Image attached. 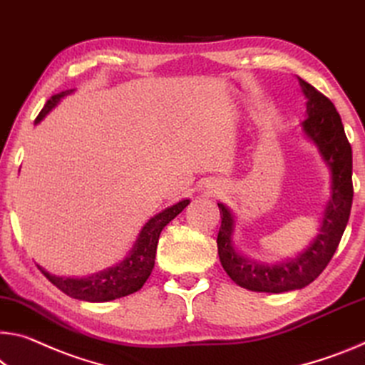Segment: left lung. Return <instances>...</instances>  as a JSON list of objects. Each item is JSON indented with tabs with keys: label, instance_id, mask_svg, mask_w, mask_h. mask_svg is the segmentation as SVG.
<instances>
[{
	"label": "left lung",
	"instance_id": "8db88e82",
	"mask_svg": "<svg viewBox=\"0 0 365 365\" xmlns=\"http://www.w3.org/2000/svg\"><path fill=\"white\" fill-rule=\"evenodd\" d=\"M299 84L307 99V118L302 121V131L315 144L331 172L329 200L314 242L296 258H289L276 264L257 263L255 259L247 258L237 250L232 242L234 214L225 205L217 203L222 219L217 234L219 259L230 279L248 291L279 294L309 286L322 274L333 258L349 221L354 193L352 149L346 138L344 126L328 97L304 79L299 78Z\"/></svg>",
	"mask_w": 365,
	"mask_h": 365
}]
</instances>
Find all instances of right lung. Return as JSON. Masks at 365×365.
Segmentation results:
<instances>
[{
    "label": "right lung",
    "instance_id": "1",
    "mask_svg": "<svg viewBox=\"0 0 365 365\" xmlns=\"http://www.w3.org/2000/svg\"><path fill=\"white\" fill-rule=\"evenodd\" d=\"M73 91L74 89L63 91L47 101V103H45L43 108L37 115L36 125L47 117L63 97L69 96ZM188 205L190 200H182L170 207H165L162 212L155 214L154 217L144 224L135 245H133L123 262L99 271V273L84 277H63L50 274L42 266L37 264L38 269L42 271V274L47 277L51 284L73 299L86 300V302H108V300L130 296V294L140 291L144 282L148 281V277L151 276L155 259V248H158L162 229L173 217H177Z\"/></svg>",
    "mask_w": 365,
    "mask_h": 365
}]
</instances>
